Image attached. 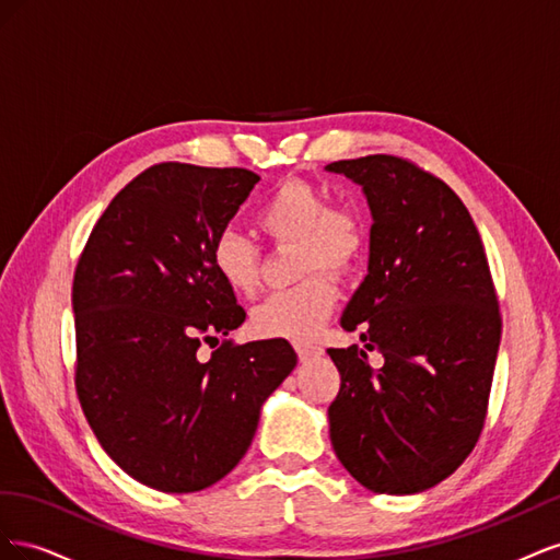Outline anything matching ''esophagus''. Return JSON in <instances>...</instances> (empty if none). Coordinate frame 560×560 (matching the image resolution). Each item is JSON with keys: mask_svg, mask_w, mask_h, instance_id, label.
<instances>
[{"mask_svg": "<svg viewBox=\"0 0 560 560\" xmlns=\"http://www.w3.org/2000/svg\"><path fill=\"white\" fill-rule=\"evenodd\" d=\"M294 350H296L301 362L315 360V358H319V354H322V348H317V346H313V343H303V341H296V343H294Z\"/></svg>", "mask_w": 560, "mask_h": 560, "instance_id": "obj_1", "label": "esophagus"}]
</instances>
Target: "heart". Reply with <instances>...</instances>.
<instances>
[{
  "label": "heart",
  "mask_w": 560,
  "mask_h": 560,
  "mask_svg": "<svg viewBox=\"0 0 560 560\" xmlns=\"http://www.w3.org/2000/svg\"><path fill=\"white\" fill-rule=\"evenodd\" d=\"M259 226L278 245L299 243V276L325 268L348 276L366 249V229L352 210L331 208L327 191L306 179H287L266 198L257 217ZM212 268L229 290L252 296L261 280V252L238 231H222L214 238ZM336 303V290L325 273H315L290 290L268 294L252 311V327L266 338L306 341L325 325Z\"/></svg>",
  "instance_id": "1"
}]
</instances>
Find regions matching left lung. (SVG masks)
Listing matches in <instances>:
<instances>
[{
	"mask_svg": "<svg viewBox=\"0 0 560 560\" xmlns=\"http://www.w3.org/2000/svg\"><path fill=\"white\" fill-rule=\"evenodd\" d=\"M362 186L369 273L341 317L364 348H329L336 457L364 488L413 495L465 463L483 430L502 317L481 235L446 182L374 154L327 165ZM366 349L384 354L371 370Z\"/></svg>",
	"mask_w": 560,
	"mask_h": 560,
	"instance_id": "8db88e82",
	"label": "left lung"
}]
</instances>
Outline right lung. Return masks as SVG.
Instances as JSON below:
<instances>
[{
	"label": "right lung",
	"instance_id": "1",
	"mask_svg": "<svg viewBox=\"0 0 560 560\" xmlns=\"http://www.w3.org/2000/svg\"><path fill=\"white\" fill-rule=\"evenodd\" d=\"M257 182L245 167L151 165L97 219L74 270L83 416L112 460L161 493L224 479L296 366L284 338L196 354L245 322L210 249Z\"/></svg>",
	"mask_w": 560,
	"mask_h": 560
}]
</instances>
